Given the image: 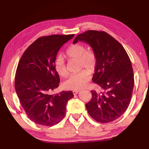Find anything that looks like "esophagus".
Instances as JSON below:
<instances>
[{
  "label": "esophagus",
  "mask_w": 149,
  "mask_h": 149,
  "mask_svg": "<svg viewBox=\"0 0 149 149\" xmlns=\"http://www.w3.org/2000/svg\"><path fill=\"white\" fill-rule=\"evenodd\" d=\"M79 92V91H73V93L74 94V95H76V94H77Z\"/></svg>",
  "instance_id": "1"
}]
</instances>
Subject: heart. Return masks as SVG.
Instances as JSON below:
<instances>
[{
    "label": "heart",
    "instance_id": "1",
    "mask_svg": "<svg viewBox=\"0 0 149 149\" xmlns=\"http://www.w3.org/2000/svg\"><path fill=\"white\" fill-rule=\"evenodd\" d=\"M66 56L69 59L78 60L80 68H86L93 71L96 65V57L93 52L87 51L82 44L72 45L67 49ZM55 68L60 76L65 77L68 74L63 58L58 57L55 61ZM90 79V73L87 70H83L77 73L71 74L65 82V87L74 91H78L84 88Z\"/></svg>",
    "mask_w": 149,
    "mask_h": 149
}]
</instances>
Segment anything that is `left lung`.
<instances>
[{
  "label": "left lung",
  "instance_id": "left-lung-1",
  "mask_svg": "<svg viewBox=\"0 0 149 149\" xmlns=\"http://www.w3.org/2000/svg\"><path fill=\"white\" fill-rule=\"evenodd\" d=\"M89 44L96 57L93 81L104 91H91L92 98L86 107L94 120L111 123L127 110L131 100L134 79L130 58L122 45L103 31L88 30L76 37Z\"/></svg>",
  "mask_w": 149,
  "mask_h": 149
}]
</instances>
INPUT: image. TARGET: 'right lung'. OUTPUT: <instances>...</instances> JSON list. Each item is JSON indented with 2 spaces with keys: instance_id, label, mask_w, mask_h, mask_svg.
<instances>
[{
  "instance_id": "right-lung-1",
  "label": "right lung",
  "mask_w": 149,
  "mask_h": 149,
  "mask_svg": "<svg viewBox=\"0 0 149 149\" xmlns=\"http://www.w3.org/2000/svg\"><path fill=\"white\" fill-rule=\"evenodd\" d=\"M74 35H52L38 38L26 49L19 62L15 88L22 107L35 123L58 124L65 117L72 91L53 92L60 81L55 68L57 53Z\"/></svg>"
}]
</instances>
